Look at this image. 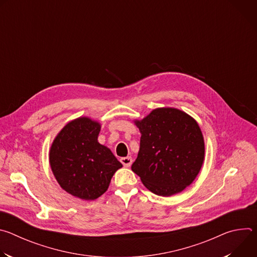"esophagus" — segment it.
<instances>
[{
    "mask_svg": "<svg viewBox=\"0 0 257 257\" xmlns=\"http://www.w3.org/2000/svg\"><path fill=\"white\" fill-rule=\"evenodd\" d=\"M121 163L123 164V166L124 167H126V168H129L130 166H131V164H132V158L131 157H125V158H121Z\"/></svg>",
    "mask_w": 257,
    "mask_h": 257,
    "instance_id": "34e87169",
    "label": "esophagus"
}]
</instances>
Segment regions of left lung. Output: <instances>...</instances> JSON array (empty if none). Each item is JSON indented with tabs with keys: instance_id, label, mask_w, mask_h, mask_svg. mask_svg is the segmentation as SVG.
Segmentation results:
<instances>
[{
	"instance_id": "1",
	"label": "left lung",
	"mask_w": 257,
	"mask_h": 257,
	"mask_svg": "<svg viewBox=\"0 0 257 257\" xmlns=\"http://www.w3.org/2000/svg\"><path fill=\"white\" fill-rule=\"evenodd\" d=\"M140 149L131 169L143 185L161 196L184 190L204 159V141L196 121L173 107L156 108L141 121Z\"/></svg>"
}]
</instances>
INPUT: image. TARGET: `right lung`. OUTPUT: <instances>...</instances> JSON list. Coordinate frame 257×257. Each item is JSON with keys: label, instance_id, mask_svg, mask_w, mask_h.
<instances>
[{"label": "right lung", "instance_id": "obj_1", "mask_svg": "<svg viewBox=\"0 0 257 257\" xmlns=\"http://www.w3.org/2000/svg\"><path fill=\"white\" fill-rule=\"evenodd\" d=\"M99 123L78 118L68 123L55 138L50 164L60 186L69 194L93 200L103 194L122 164L97 141Z\"/></svg>", "mask_w": 257, "mask_h": 257}]
</instances>
